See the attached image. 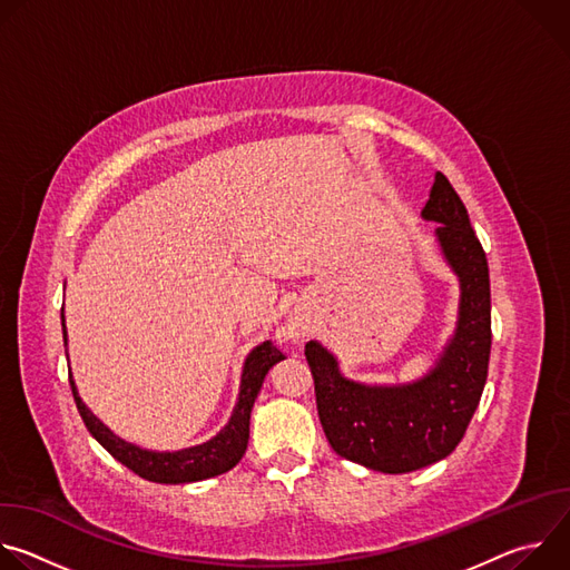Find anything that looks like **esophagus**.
I'll use <instances>...</instances> for the list:
<instances>
[{"label": "esophagus", "instance_id": "obj_1", "mask_svg": "<svg viewBox=\"0 0 570 570\" xmlns=\"http://www.w3.org/2000/svg\"><path fill=\"white\" fill-rule=\"evenodd\" d=\"M286 334H288V341L297 343L306 334V324L304 322H293V324H288V332Z\"/></svg>", "mask_w": 570, "mask_h": 570}]
</instances>
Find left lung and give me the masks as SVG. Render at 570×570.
<instances>
[{
  "label": "left lung",
  "mask_w": 570,
  "mask_h": 570,
  "mask_svg": "<svg viewBox=\"0 0 570 570\" xmlns=\"http://www.w3.org/2000/svg\"><path fill=\"white\" fill-rule=\"evenodd\" d=\"M422 218L458 279V315L433 365L413 381L363 383L320 341L306 343L315 403L332 449L381 473H409L444 460L464 438L487 381L492 350L490 268L466 207L438 171Z\"/></svg>",
  "instance_id": "8db88e82"
}]
</instances>
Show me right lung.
<instances>
[{
    "label": "right lung",
    "mask_w": 570,
    "mask_h": 570,
    "mask_svg": "<svg viewBox=\"0 0 570 570\" xmlns=\"http://www.w3.org/2000/svg\"><path fill=\"white\" fill-rule=\"evenodd\" d=\"M62 338L67 347V327H65V311H62ZM69 358V352H67ZM284 361V354L271 343L264 341L243 361L240 370V385H238V399L234 403V411L227 420V424L207 442L180 449V451H150L141 449L132 442H126L117 433H112L90 409L88 403L80 399L76 381L69 372V385L73 392L76 409L83 417L88 431L92 438L121 464H126L130 471L137 475L159 482V484H187V482H198L207 480L214 475H220L229 471L232 466L238 464L248 449V438H250V413L255 399L264 385V379L268 370Z\"/></svg>",
    "instance_id": "add662e5"
}]
</instances>
